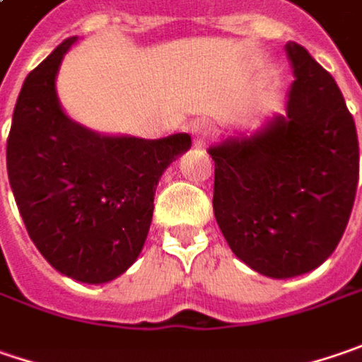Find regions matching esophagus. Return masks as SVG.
<instances>
[{
    "instance_id": "34e87169",
    "label": "esophagus",
    "mask_w": 362,
    "mask_h": 362,
    "mask_svg": "<svg viewBox=\"0 0 362 362\" xmlns=\"http://www.w3.org/2000/svg\"><path fill=\"white\" fill-rule=\"evenodd\" d=\"M209 132H211V126H209L206 119H197L193 126H191V136H193V142L199 146V144H204V140L208 138Z\"/></svg>"
}]
</instances>
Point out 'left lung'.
I'll list each match as a JSON object with an SVG mask.
<instances>
[{"mask_svg": "<svg viewBox=\"0 0 362 362\" xmlns=\"http://www.w3.org/2000/svg\"><path fill=\"white\" fill-rule=\"evenodd\" d=\"M287 114L209 146L214 216L232 252L257 273H310L340 243L358 183L353 114L332 75L298 42Z\"/></svg>", "mask_w": 362, "mask_h": 362, "instance_id": "left-lung-1", "label": "left lung"}]
</instances>
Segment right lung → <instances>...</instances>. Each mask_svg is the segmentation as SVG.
Here are the masks:
<instances>
[{
    "mask_svg": "<svg viewBox=\"0 0 362 362\" xmlns=\"http://www.w3.org/2000/svg\"><path fill=\"white\" fill-rule=\"evenodd\" d=\"M66 38L22 85L8 136V177L40 255L59 273L100 285L138 259L160 175L187 153L189 134L158 140L103 136L77 124L57 98Z\"/></svg>",
    "mask_w": 362,
    "mask_h": 362,
    "instance_id": "obj_1",
    "label": "right lung"
}]
</instances>
